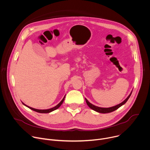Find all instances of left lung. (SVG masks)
I'll use <instances>...</instances> for the list:
<instances>
[{"label": "left lung", "mask_w": 150, "mask_h": 150, "mask_svg": "<svg viewBox=\"0 0 150 150\" xmlns=\"http://www.w3.org/2000/svg\"><path fill=\"white\" fill-rule=\"evenodd\" d=\"M131 93H132V92H131V93L129 95V96L125 99V100L122 103H121V104H118L116 106L112 107H110V108H101V107H98L95 106V105H92V104H91L86 98H85V101H86V103L87 105L89 106V107L91 108V109H92L93 110H94L96 112H100V113H109V112H111L112 111H114L115 110H117L120 107H121L122 105L125 104L126 102L128 101V99H129V98L130 97Z\"/></svg>", "instance_id": "8db88e82"}]
</instances>
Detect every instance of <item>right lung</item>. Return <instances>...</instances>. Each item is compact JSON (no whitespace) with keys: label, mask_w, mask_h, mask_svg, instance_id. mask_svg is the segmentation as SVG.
I'll return each instance as SVG.
<instances>
[{"label":"right lung","mask_w":150,"mask_h":150,"mask_svg":"<svg viewBox=\"0 0 150 150\" xmlns=\"http://www.w3.org/2000/svg\"><path fill=\"white\" fill-rule=\"evenodd\" d=\"M64 99H65V96H64V98L62 99V100L57 106H55V107H53V108H52L48 109V110H38V109H35V108H33L30 107H29V106H27L26 105H25V104H23V103H22V104H23L24 105H25V106H26L27 107H28L29 108H30V110H32L33 111H36V112H39V113H49V112H52V111H54V110L58 109V108L61 105V104L63 103V102H64Z\"/></svg>","instance_id":"1"}]
</instances>
